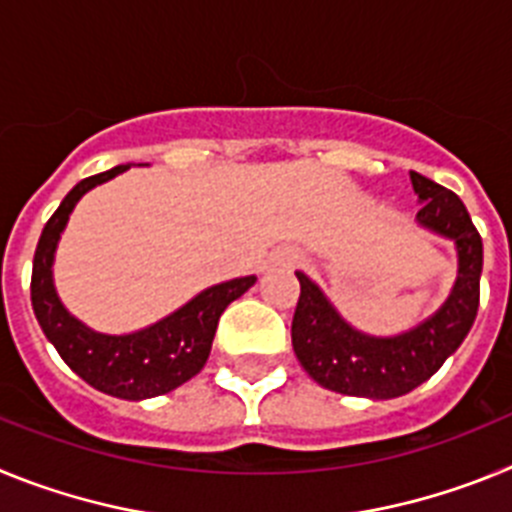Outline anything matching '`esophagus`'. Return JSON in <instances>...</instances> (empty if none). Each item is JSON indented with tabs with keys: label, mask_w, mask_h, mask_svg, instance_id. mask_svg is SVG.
Here are the masks:
<instances>
[{
	"label": "esophagus",
	"mask_w": 512,
	"mask_h": 512,
	"mask_svg": "<svg viewBox=\"0 0 512 512\" xmlns=\"http://www.w3.org/2000/svg\"><path fill=\"white\" fill-rule=\"evenodd\" d=\"M279 259H282L284 264H295V261H297V251H292V248H287V251L279 253Z\"/></svg>",
	"instance_id": "34e87169"
}]
</instances>
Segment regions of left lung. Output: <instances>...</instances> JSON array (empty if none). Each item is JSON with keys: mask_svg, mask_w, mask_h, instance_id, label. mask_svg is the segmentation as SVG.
Wrapping results in <instances>:
<instances>
[{"mask_svg": "<svg viewBox=\"0 0 512 512\" xmlns=\"http://www.w3.org/2000/svg\"><path fill=\"white\" fill-rule=\"evenodd\" d=\"M413 189L423 202L420 225L446 235L459 248V279L446 305L410 333L372 338L343 323L310 279L297 271L300 300L292 318V346L310 374L325 390L341 395L392 400L408 395L441 369L474 325L479 307L482 238L464 202L451 189L410 171Z\"/></svg>", "mask_w": 512, "mask_h": 512, "instance_id": "left-lung-1", "label": "left lung"}]
</instances>
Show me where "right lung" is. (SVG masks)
Returning <instances> with one entry per match:
<instances>
[{
    "instance_id": "obj_1",
    "label": "right lung",
    "mask_w": 512,
    "mask_h": 512,
    "mask_svg": "<svg viewBox=\"0 0 512 512\" xmlns=\"http://www.w3.org/2000/svg\"><path fill=\"white\" fill-rule=\"evenodd\" d=\"M125 169L130 166L122 164L104 174L81 179L63 197L58 210L45 223L38 248H35L30 300H33L35 318L45 338L56 346L61 359L84 382L104 395L122 397V400H146V397L176 390L179 384L189 382L200 372L210 356L217 320L230 302L253 287L256 277L215 284L161 323L130 333V336L94 333L84 323L71 318L53 289L51 264L56 243L81 194H87L92 187L107 182Z\"/></svg>"
}]
</instances>
